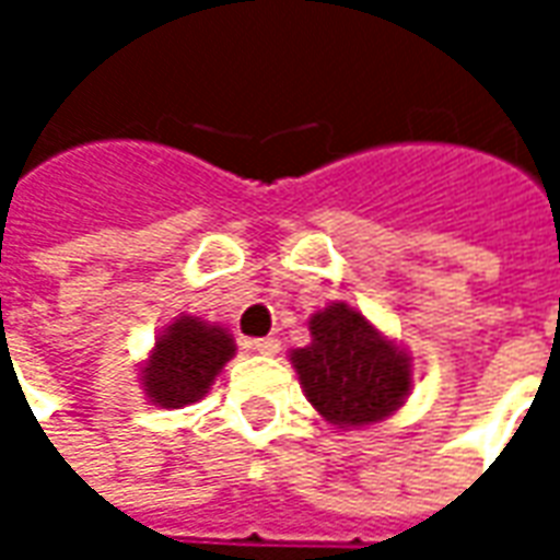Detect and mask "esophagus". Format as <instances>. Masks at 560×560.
Wrapping results in <instances>:
<instances>
[{
  "mask_svg": "<svg viewBox=\"0 0 560 560\" xmlns=\"http://www.w3.org/2000/svg\"><path fill=\"white\" fill-rule=\"evenodd\" d=\"M252 348H255L257 353H267V357H272V353H279L281 341L272 339V336H267V339H255V341H252Z\"/></svg>",
  "mask_w": 560,
  "mask_h": 560,
  "instance_id": "obj_1",
  "label": "esophagus"
}]
</instances>
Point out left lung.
<instances>
[{
	"instance_id": "8db88e82",
	"label": "left lung",
	"mask_w": 560,
	"mask_h": 560,
	"mask_svg": "<svg viewBox=\"0 0 560 560\" xmlns=\"http://www.w3.org/2000/svg\"><path fill=\"white\" fill-rule=\"evenodd\" d=\"M312 345L291 363L305 396L339 429L389 417L411 389V357L384 339L357 308L327 305L308 320Z\"/></svg>"
}]
</instances>
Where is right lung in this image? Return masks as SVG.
Masks as SVG:
<instances>
[{
    "label": "right lung",
    "instance_id": "right-lung-1",
    "mask_svg": "<svg viewBox=\"0 0 560 560\" xmlns=\"http://www.w3.org/2000/svg\"><path fill=\"white\" fill-rule=\"evenodd\" d=\"M236 353L228 329L203 324L197 317H176L155 341L140 381L147 399L159 408H183L203 399L221 365Z\"/></svg>",
    "mask_w": 560,
    "mask_h": 560
}]
</instances>
